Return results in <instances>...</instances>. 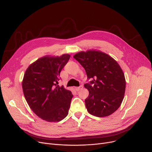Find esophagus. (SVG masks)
Listing matches in <instances>:
<instances>
[{"label": "esophagus", "instance_id": "esophagus-1", "mask_svg": "<svg viewBox=\"0 0 152 152\" xmlns=\"http://www.w3.org/2000/svg\"><path fill=\"white\" fill-rule=\"evenodd\" d=\"M83 87V86L81 85V86H79V87H75V89L76 91H80V89H82Z\"/></svg>", "mask_w": 152, "mask_h": 152}]
</instances>
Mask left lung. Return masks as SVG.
Listing matches in <instances>:
<instances>
[{
	"mask_svg": "<svg viewBox=\"0 0 152 152\" xmlns=\"http://www.w3.org/2000/svg\"><path fill=\"white\" fill-rule=\"evenodd\" d=\"M73 57L84 68L87 79L84 87L89 95L85 100L87 111L92 115L105 117L120 107L126 89L123 70L110 55L95 50L80 52Z\"/></svg>",
	"mask_w": 152,
	"mask_h": 152,
	"instance_id": "left-lung-1",
	"label": "left lung"
}]
</instances>
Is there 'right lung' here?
I'll return each mask as SVG.
<instances>
[{
    "label": "right lung",
    "instance_id": "add662e5",
    "mask_svg": "<svg viewBox=\"0 0 152 152\" xmlns=\"http://www.w3.org/2000/svg\"><path fill=\"white\" fill-rule=\"evenodd\" d=\"M69 58L68 54L45 56L29 65L24 75L22 87L28 104L48 122L60 121L68 114L73 95L58 84L60 72Z\"/></svg>",
    "mask_w": 152,
    "mask_h": 152
}]
</instances>
